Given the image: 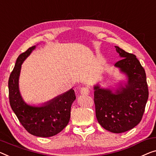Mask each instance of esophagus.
<instances>
[{
    "mask_svg": "<svg viewBox=\"0 0 156 156\" xmlns=\"http://www.w3.org/2000/svg\"><path fill=\"white\" fill-rule=\"evenodd\" d=\"M80 94L83 95H88L90 94V90L87 87H82L80 89Z\"/></svg>",
    "mask_w": 156,
    "mask_h": 156,
    "instance_id": "obj_1",
    "label": "esophagus"
}]
</instances>
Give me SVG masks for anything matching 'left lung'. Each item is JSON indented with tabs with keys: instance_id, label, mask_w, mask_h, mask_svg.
Here are the masks:
<instances>
[{
	"instance_id": "obj_1",
	"label": "left lung",
	"mask_w": 156,
	"mask_h": 156,
	"mask_svg": "<svg viewBox=\"0 0 156 156\" xmlns=\"http://www.w3.org/2000/svg\"><path fill=\"white\" fill-rule=\"evenodd\" d=\"M121 59L115 66L128 78L125 87L115 92L94 85V101L96 117L104 129L113 133H122L134 128L142 118L148 98L144 69L136 56L115 46Z\"/></svg>"
}]
</instances>
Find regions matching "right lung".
Instances as JSON below:
<instances>
[{
	"instance_id": "1",
	"label": "right lung",
	"mask_w": 156,
	"mask_h": 156,
	"mask_svg": "<svg viewBox=\"0 0 156 156\" xmlns=\"http://www.w3.org/2000/svg\"><path fill=\"white\" fill-rule=\"evenodd\" d=\"M35 48L36 46L29 48L20 55L16 61L8 80L9 100L14 113L29 133L40 137H50L59 133L68 125L76 95L71 89L39 107L25 103L19 90V77L22 64Z\"/></svg>"
}]
</instances>
